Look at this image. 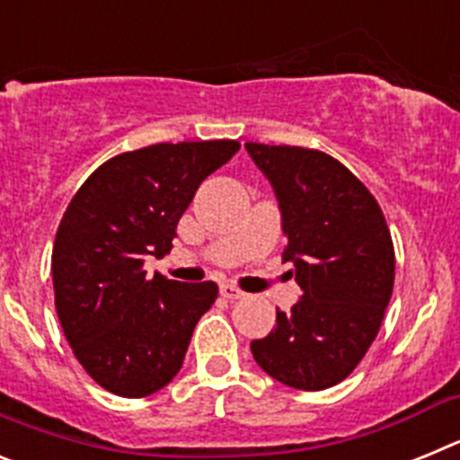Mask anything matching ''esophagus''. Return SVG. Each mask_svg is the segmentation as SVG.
<instances>
[{
  "label": "esophagus",
  "instance_id": "34e87169",
  "mask_svg": "<svg viewBox=\"0 0 460 460\" xmlns=\"http://www.w3.org/2000/svg\"><path fill=\"white\" fill-rule=\"evenodd\" d=\"M221 295L226 296V299H230V302H237V299H243V296H246V292H242L239 288L226 283V286H221Z\"/></svg>",
  "mask_w": 460,
  "mask_h": 460
}]
</instances>
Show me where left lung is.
<instances>
[{"mask_svg":"<svg viewBox=\"0 0 460 460\" xmlns=\"http://www.w3.org/2000/svg\"><path fill=\"white\" fill-rule=\"evenodd\" d=\"M279 198L302 299L276 311L270 336L253 341L258 367L288 387L320 392L357 368L380 332L394 290V243L371 190L318 149L246 142Z\"/></svg>","mask_w":460,"mask_h":460,"instance_id":"8db88e82","label":"left lung"}]
</instances>
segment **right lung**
Listing matches in <instances>:
<instances>
[{
    "label": "right lung",
    "mask_w": 460,
    "mask_h": 460,
    "mask_svg": "<svg viewBox=\"0 0 460 460\" xmlns=\"http://www.w3.org/2000/svg\"><path fill=\"white\" fill-rule=\"evenodd\" d=\"M239 147L200 140L124 152L68 202L52 249L55 308L75 359L108 392L149 396L180 373L218 286L147 279L142 265L170 253L198 186Z\"/></svg>",
    "instance_id": "right-lung-1"
}]
</instances>
